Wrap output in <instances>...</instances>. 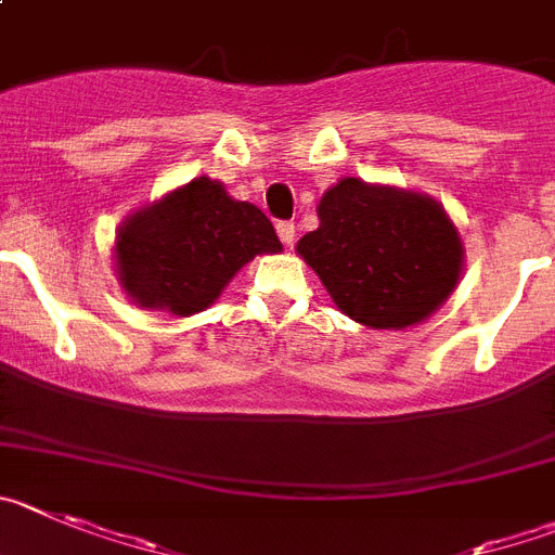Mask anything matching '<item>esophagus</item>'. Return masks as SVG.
Listing matches in <instances>:
<instances>
[{
    "label": "esophagus",
    "instance_id": "esophagus-1",
    "mask_svg": "<svg viewBox=\"0 0 555 555\" xmlns=\"http://www.w3.org/2000/svg\"><path fill=\"white\" fill-rule=\"evenodd\" d=\"M278 236H281L283 244H292L294 236H297V225H294V222H288V220L278 222Z\"/></svg>",
    "mask_w": 555,
    "mask_h": 555
}]
</instances>
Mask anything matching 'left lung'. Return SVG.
Returning a JSON list of instances; mask_svg holds the SVG:
<instances>
[{
	"mask_svg": "<svg viewBox=\"0 0 555 555\" xmlns=\"http://www.w3.org/2000/svg\"><path fill=\"white\" fill-rule=\"evenodd\" d=\"M319 220L297 253L340 311L365 327L424 322L460 281V236L429 197L344 178L324 192Z\"/></svg>",
	"mask_w": 555,
	"mask_h": 555,
	"instance_id": "8db88e82",
	"label": "left lung"
}]
</instances>
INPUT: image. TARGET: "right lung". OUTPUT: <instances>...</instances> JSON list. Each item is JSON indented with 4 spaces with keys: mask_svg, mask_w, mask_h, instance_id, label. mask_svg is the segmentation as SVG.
Listing matches in <instances>:
<instances>
[{
    "mask_svg": "<svg viewBox=\"0 0 555 555\" xmlns=\"http://www.w3.org/2000/svg\"><path fill=\"white\" fill-rule=\"evenodd\" d=\"M115 250L134 302L190 317L215 302L244 263L283 244L261 208L203 176L129 217Z\"/></svg>",
    "mask_w": 555,
    "mask_h": 555,
    "instance_id": "right-lung-1",
    "label": "right lung"
}]
</instances>
